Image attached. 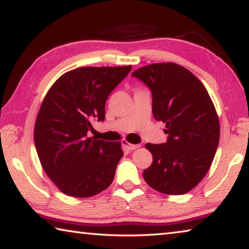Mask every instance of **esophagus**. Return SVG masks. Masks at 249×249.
Masks as SVG:
<instances>
[{
  "mask_svg": "<svg viewBox=\"0 0 249 249\" xmlns=\"http://www.w3.org/2000/svg\"><path fill=\"white\" fill-rule=\"evenodd\" d=\"M122 144H123L125 148L128 149V150H134V149H137V148H140V147H141V145H138V144L137 145L129 144L127 141H123V142H122Z\"/></svg>",
  "mask_w": 249,
  "mask_h": 249,
  "instance_id": "esophagus-1",
  "label": "esophagus"
}]
</instances>
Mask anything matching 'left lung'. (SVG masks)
Masks as SVG:
<instances>
[{
    "instance_id": "obj_1",
    "label": "left lung",
    "mask_w": 249,
    "mask_h": 249,
    "mask_svg": "<svg viewBox=\"0 0 249 249\" xmlns=\"http://www.w3.org/2000/svg\"><path fill=\"white\" fill-rule=\"evenodd\" d=\"M153 94V114L166 124L165 144L147 142L153 163L144 170L147 184L163 195L191 191L209 171L220 141V121L199 79L174 62L135 70Z\"/></svg>"
}]
</instances>
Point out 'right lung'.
<instances>
[{"mask_svg":"<svg viewBox=\"0 0 249 249\" xmlns=\"http://www.w3.org/2000/svg\"><path fill=\"white\" fill-rule=\"evenodd\" d=\"M132 66L81 67L57 79L40 105L34 142L41 167L62 193L89 197L105 190L123 157L121 142L88 137L104 121L108 94Z\"/></svg>","mask_w":249,"mask_h":249,"instance_id":"right-lung-1","label":"right lung"}]
</instances>
